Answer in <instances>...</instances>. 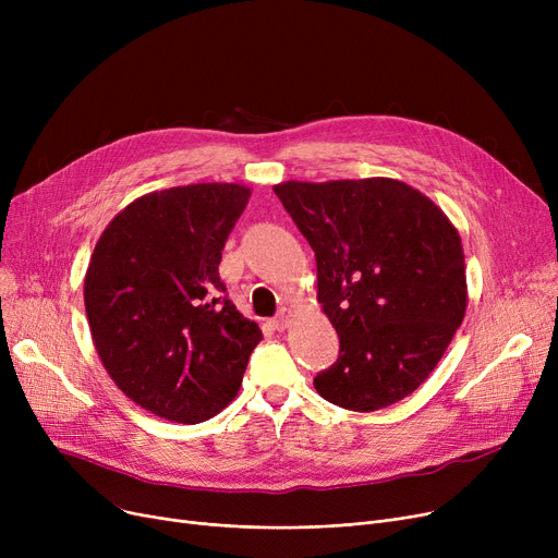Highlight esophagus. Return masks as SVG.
Listing matches in <instances>:
<instances>
[{"label": "esophagus", "mask_w": 558, "mask_h": 558, "mask_svg": "<svg viewBox=\"0 0 558 558\" xmlns=\"http://www.w3.org/2000/svg\"><path fill=\"white\" fill-rule=\"evenodd\" d=\"M289 324H291V310L282 307L274 320V326H276V330H284V328H289Z\"/></svg>", "instance_id": "obj_1"}]
</instances>
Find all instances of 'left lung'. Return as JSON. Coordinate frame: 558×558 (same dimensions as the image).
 Segmentation results:
<instances>
[{"label":"left lung","instance_id":"1","mask_svg":"<svg viewBox=\"0 0 558 558\" xmlns=\"http://www.w3.org/2000/svg\"><path fill=\"white\" fill-rule=\"evenodd\" d=\"M316 257L318 303L339 360L314 389L350 412L414 393L461 326L468 287L457 228L423 192L393 179L274 187Z\"/></svg>","mask_w":558,"mask_h":558}]
</instances>
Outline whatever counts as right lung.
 <instances>
[{
    "instance_id": "add662e5",
    "label": "right lung",
    "mask_w": 558,
    "mask_h": 558,
    "mask_svg": "<svg viewBox=\"0 0 558 558\" xmlns=\"http://www.w3.org/2000/svg\"><path fill=\"white\" fill-rule=\"evenodd\" d=\"M248 196L238 183L144 194L106 226L85 271V314L104 368L165 421L217 416L238 396L262 341L219 278L223 244Z\"/></svg>"
}]
</instances>
